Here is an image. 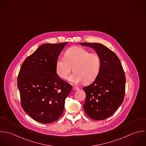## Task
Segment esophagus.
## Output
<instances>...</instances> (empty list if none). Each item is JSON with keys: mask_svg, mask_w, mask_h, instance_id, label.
I'll use <instances>...</instances> for the list:
<instances>
[{"mask_svg": "<svg viewBox=\"0 0 146 146\" xmlns=\"http://www.w3.org/2000/svg\"><path fill=\"white\" fill-rule=\"evenodd\" d=\"M72 89H73V90L76 91V90H78L79 89V88H77V87H76V86H73V88H72Z\"/></svg>", "mask_w": 146, "mask_h": 146, "instance_id": "34e87169", "label": "esophagus"}]
</instances>
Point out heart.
<instances>
[{
	"instance_id": "heart-1",
	"label": "heart",
	"mask_w": 146,
	"mask_h": 146,
	"mask_svg": "<svg viewBox=\"0 0 146 146\" xmlns=\"http://www.w3.org/2000/svg\"><path fill=\"white\" fill-rule=\"evenodd\" d=\"M56 72L58 76L65 79L72 70L74 72L68 81L77 84L92 82L97 77L100 68V60L98 54L90 53L85 48L73 47L69 48L65 57H59L56 61Z\"/></svg>"
}]
</instances>
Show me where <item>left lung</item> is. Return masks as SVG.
Returning a JSON list of instances; mask_svg holds the SVG:
<instances>
[{
    "mask_svg": "<svg viewBox=\"0 0 146 146\" xmlns=\"http://www.w3.org/2000/svg\"><path fill=\"white\" fill-rule=\"evenodd\" d=\"M91 47L100 60L99 74L94 82L83 88L86 93L84 108L95 120L111 116L122 103L125 92V74L119 59L108 47L98 43H80Z\"/></svg>",
    "mask_w": 146,
    "mask_h": 146,
    "instance_id": "left-lung-1",
    "label": "left lung"
}]
</instances>
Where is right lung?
<instances>
[{
	"label": "right lung",
	"mask_w": 146,
	"mask_h": 146,
	"mask_svg": "<svg viewBox=\"0 0 146 146\" xmlns=\"http://www.w3.org/2000/svg\"><path fill=\"white\" fill-rule=\"evenodd\" d=\"M67 42L45 43L22 64L17 78L21 104L33 119L50 123L62 115L65 100L72 86L56 73L58 55Z\"/></svg>",
	"instance_id": "obj_1"
}]
</instances>
